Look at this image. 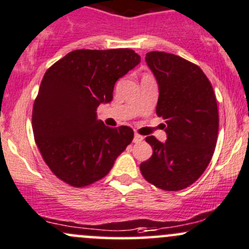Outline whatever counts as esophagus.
<instances>
[{
    "label": "esophagus",
    "mask_w": 249,
    "mask_h": 249,
    "mask_svg": "<svg viewBox=\"0 0 249 249\" xmlns=\"http://www.w3.org/2000/svg\"><path fill=\"white\" fill-rule=\"evenodd\" d=\"M143 136H141V135H138V133H135V137H133V142H141V141H143Z\"/></svg>",
    "instance_id": "esophagus-1"
}]
</instances>
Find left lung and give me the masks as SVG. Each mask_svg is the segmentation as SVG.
<instances>
[{
    "label": "left lung",
    "instance_id": "obj_1",
    "mask_svg": "<svg viewBox=\"0 0 249 249\" xmlns=\"http://www.w3.org/2000/svg\"><path fill=\"white\" fill-rule=\"evenodd\" d=\"M145 62L158 81L156 114L166 119L167 141L145 138L153 155L140 169L156 187L179 191L197 181L213 155L218 135L216 96L203 70L177 54L148 52Z\"/></svg>",
    "mask_w": 249,
    "mask_h": 249
}]
</instances>
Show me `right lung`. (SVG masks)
I'll return each instance as SVG.
<instances>
[{"instance_id":"add662e5","label":"right lung","mask_w":249,"mask_h":249,"mask_svg":"<svg viewBox=\"0 0 249 249\" xmlns=\"http://www.w3.org/2000/svg\"><path fill=\"white\" fill-rule=\"evenodd\" d=\"M140 62L130 49L75 50L45 72L32 127L44 161L58 179L74 187L93 184L132 142L131 127L106 126L96 108L111 103L118 78Z\"/></svg>"}]
</instances>
